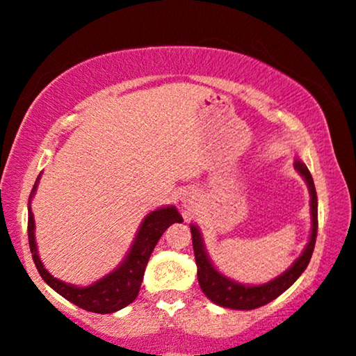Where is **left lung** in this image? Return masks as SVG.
<instances>
[{"label":"left lung","mask_w":356,"mask_h":356,"mask_svg":"<svg viewBox=\"0 0 356 356\" xmlns=\"http://www.w3.org/2000/svg\"><path fill=\"white\" fill-rule=\"evenodd\" d=\"M295 169L300 172L305 181L307 182L311 192V215H312V231H311V239L309 244L306 245L305 252L301 254V257L293 264L290 270H286L285 273L280 275L278 278H275L270 283L260 286H245L241 283H236L229 278L222 277L221 273H218L210 262V259L207 257L205 249H203L200 233L195 226H192V244H193V254H195V262H197V277L198 283H200L202 291L210 298L213 302L220 305L222 307H229V309H255L267 302L273 301L275 298H278L283 291H286L293 283H295L300 275L305 272L307 264L312 257L317 238V193L314 187V181H312V175L309 169L306 168L305 163L296 161Z\"/></svg>","instance_id":"left-lung-1"}]
</instances>
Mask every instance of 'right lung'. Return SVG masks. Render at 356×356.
Returning <instances> with one entry per match:
<instances>
[{"mask_svg":"<svg viewBox=\"0 0 356 356\" xmlns=\"http://www.w3.org/2000/svg\"><path fill=\"white\" fill-rule=\"evenodd\" d=\"M37 179L32 188L34 193ZM182 218L179 211L174 207L159 208L153 213H149L141 222V227L136 234V239L129 257L125 259L120 267L115 272L107 275L106 278L94 283L91 286L86 288H76L66 283L56 280L51 275L47 272L42 265L39 255H37L35 239H34V216L31 211V202H29V218H27V236H29V248L32 252V259L37 270H39L40 277L54 288L56 293L73 302V305L79 306L81 309L97 312V314H107V312H115L122 307L129 306L134 302L138 296L141 282H143L145 268L148 265L149 255L153 252L154 245L158 244L161 236L172 222H181Z\"/></svg>","mask_w":356,"mask_h":356,"instance_id":"obj_1","label":"right lung"}]
</instances>
